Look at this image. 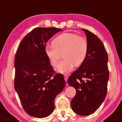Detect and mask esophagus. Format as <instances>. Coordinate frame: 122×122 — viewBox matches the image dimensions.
<instances>
[{
	"label": "esophagus",
	"mask_w": 122,
	"mask_h": 122,
	"mask_svg": "<svg viewBox=\"0 0 122 122\" xmlns=\"http://www.w3.org/2000/svg\"><path fill=\"white\" fill-rule=\"evenodd\" d=\"M68 78H69V76H67V75H64V79L66 81H67V79H68Z\"/></svg>",
	"instance_id": "obj_1"
}]
</instances>
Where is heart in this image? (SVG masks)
Returning <instances> with one entry per match:
<instances>
[{
	"instance_id": "1",
	"label": "heart",
	"mask_w": 122,
	"mask_h": 122,
	"mask_svg": "<svg viewBox=\"0 0 122 122\" xmlns=\"http://www.w3.org/2000/svg\"><path fill=\"white\" fill-rule=\"evenodd\" d=\"M46 55L52 66H55L62 54V60L56 67V72L67 74L74 66H79L87 56L88 43L83 37L74 33H64L56 37L52 45L45 48Z\"/></svg>"
}]
</instances>
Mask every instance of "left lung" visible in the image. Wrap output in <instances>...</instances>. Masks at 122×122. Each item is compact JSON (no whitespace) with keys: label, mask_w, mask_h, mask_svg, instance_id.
<instances>
[{"label":"left lung","mask_w":122,"mask_h":122,"mask_svg":"<svg viewBox=\"0 0 122 122\" xmlns=\"http://www.w3.org/2000/svg\"><path fill=\"white\" fill-rule=\"evenodd\" d=\"M88 52L84 62L68 79V84L76 90L71 101L76 114L86 116L99 108L107 95L109 79L107 52L101 40L85 29Z\"/></svg>","instance_id":"obj_1"}]
</instances>
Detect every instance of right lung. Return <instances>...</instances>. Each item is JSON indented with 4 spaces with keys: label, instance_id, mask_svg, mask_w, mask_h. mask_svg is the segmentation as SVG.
<instances>
[{
    "label": "right lung",
    "instance_id": "obj_1",
    "mask_svg": "<svg viewBox=\"0 0 122 122\" xmlns=\"http://www.w3.org/2000/svg\"><path fill=\"white\" fill-rule=\"evenodd\" d=\"M62 29L37 28L21 40L14 61V88L24 110L30 116L44 118L55 109L54 101L66 85L62 74L53 76L45 53L46 43Z\"/></svg>",
    "mask_w": 122,
    "mask_h": 122
}]
</instances>
